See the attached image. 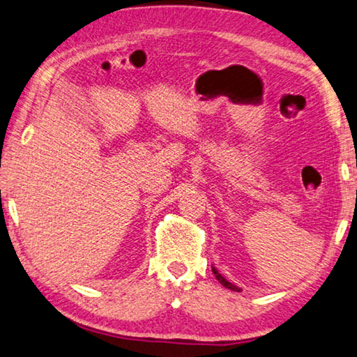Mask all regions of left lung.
Returning <instances> with one entry per match:
<instances>
[{
	"label": "left lung",
	"mask_w": 357,
	"mask_h": 357,
	"mask_svg": "<svg viewBox=\"0 0 357 357\" xmlns=\"http://www.w3.org/2000/svg\"><path fill=\"white\" fill-rule=\"evenodd\" d=\"M213 274H215V275H216V279H218V280H220V282H221V284L226 287V289H231V290H234V291H241V289H238V287H236V285H232V284H231V282H227V280H226L225 278H222V275H221L220 273H218V271H216L215 268H213Z\"/></svg>",
	"instance_id": "8db88e82"
}]
</instances>
